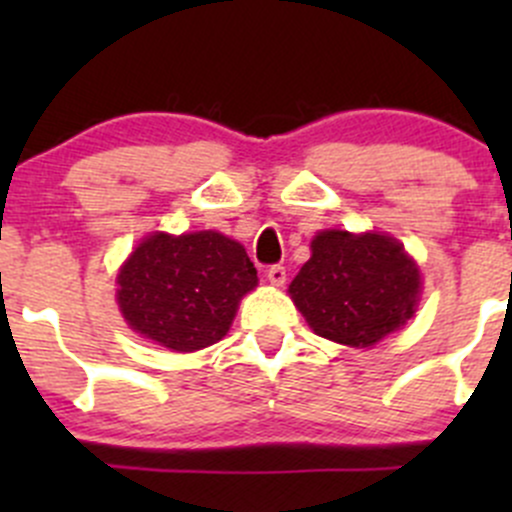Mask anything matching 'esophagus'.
I'll list each match as a JSON object with an SVG mask.
<instances>
[{"mask_svg": "<svg viewBox=\"0 0 512 512\" xmlns=\"http://www.w3.org/2000/svg\"><path fill=\"white\" fill-rule=\"evenodd\" d=\"M267 280L275 287H282L287 282V270L282 265H272L270 270H267Z\"/></svg>", "mask_w": 512, "mask_h": 512, "instance_id": "obj_1", "label": "esophagus"}]
</instances>
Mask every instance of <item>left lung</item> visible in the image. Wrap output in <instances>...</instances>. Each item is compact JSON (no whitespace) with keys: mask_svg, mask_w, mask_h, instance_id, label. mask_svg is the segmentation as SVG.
<instances>
[{"mask_svg":"<svg viewBox=\"0 0 512 512\" xmlns=\"http://www.w3.org/2000/svg\"><path fill=\"white\" fill-rule=\"evenodd\" d=\"M289 294L314 334L366 349L414 317L421 272L384 232L322 230Z\"/></svg>","mask_w":512,"mask_h":512,"instance_id":"1","label":"left lung"}]
</instances>
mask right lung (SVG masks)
I'll list each match as a JSON object with an SVG mask.
<instances>
[{
	"label": "right lung",
	"mask_w": 512,
	"mask_h": 512,
	"mask_svg": "<svg viewBox=\"0 0 512 512\" xmlns=\"http://www.w3.org/2000/svg\"><path fill=\"white\" fill-rule=\"evenodd\" d=\"M116 282L133 332L173 352H198L225 337L240 299L257 287V270L240 242L215 230L153 232Z\"/></svg>",
	"instance_id": "obj_1"
}]
</instances>
